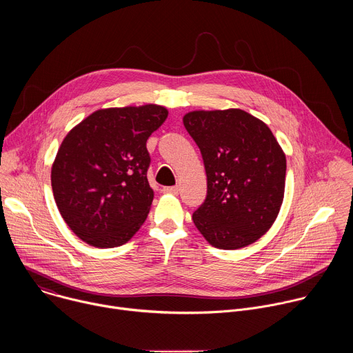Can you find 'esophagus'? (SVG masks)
I'll return each mask as SVG.
<instances>
[{
	"instance_id": "34e87169",
	"label": "esophagus",
	"mask_w": 353,
	"mask_h": 353,
	"mask_svg": "<svg viewBox=\"0 0 353 353\" xmlns=\"http://www.w3.org/2000/svg\"><path fill=\"white\" fill-rule=\"evenodd\" d=\"M162 191L166 194H179L180 188H179V185H170V187H163Z\"/></svg>"
}]
</instances>
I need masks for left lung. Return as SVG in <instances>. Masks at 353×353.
Returning a JSON list of instances; mask_svg holds the SVG:
<instances>
[{
	"instance_id": "obj_1",
	"label": "left lung",
	"mask_w": 353,
	"mask_h": 353,
	"mask_svg": "<svg viewBox=\"0 0 353 353\" xmlns=\"http://www.w3.org/2000/svg\"><path fill=\"white\" fill-rule=\"evenodd\" d=\"M184 127L207 172V198L192 221L207 241L236 250L274 223L285 191L286 158L265 123L240 109L190 112Z\"/></svg>"
}]
</instances>
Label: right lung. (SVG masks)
<instances>
[{
  "label": "right lung",
  "mask_w": 353,
  "mask_h": 353,
  "mask_svg": "<svg viewBox=\"0 0 353 353\" xmlns=\"http://www.w3.org/2000/svg\"><path fill=\"white\" fill-rule=\"evenodd\" d=\"M166 117L158 105L103 109L67 134L52 187L61 216L79 239L110 248L138 232L154 199L146 141Z\"/></svg>",
  "instance_id": "1"
}]
</instances>
